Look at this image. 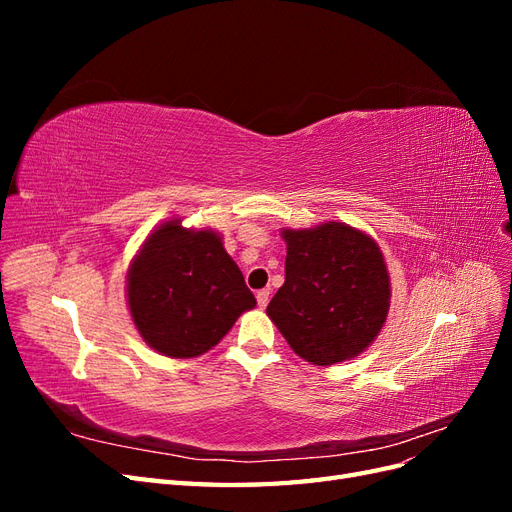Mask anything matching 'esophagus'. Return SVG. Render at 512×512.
Masks as SVG:
<instances>
[{"instance_id": "esophagus-1", "label": "esophagus", "mask_w": 512, "mask_h": 512, "mask_svg": "<svg viewBox=\"0 0 512 512\" xmlns=\"http://www.w3.org/2000/svg\"><path fill=\"white\" fill-rule=\"evenodd\" d=\"M256 301H258L260 309H265L267 303H269V290H258L256 292Z\"/></svg>"}]
</instances>
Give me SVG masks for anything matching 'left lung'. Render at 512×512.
<instances>
[{
  "label": "left lung",
  "mask_w": 512,
  "mask_h": 512,
  "mask_svg": "<svg viewBox=\"0 0 512 512\" xmlns=\"http://www.w3.org/2000/svg\"><path fill=\"white\" fill-rule=\"evenodd\" d=\"M286 282L267 316L312 365L344 363L378 337L391 305L380 245L344 222L282 228Z\"/></svg>",
  "instance_id": "8db88e82"
}]
</instances>
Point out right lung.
I'll use <instances>...</instances> for the list:
<instances>
[{"instance_id":"add662e5","label":"right lung","mask_w":512,"mask_h":512,"mask_svg":"<svg viewBox=\"0 0 512 512\" xmlns=\"http://www.w3.org/2000/svg\"><path fill=\"white\" fill-rule=\"evenodd\" d=\"M256 305L243 273L211 228L168 220L128 271V307L145 344L170 359L205 354Z\"/></svg>"}]
</instances>
